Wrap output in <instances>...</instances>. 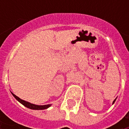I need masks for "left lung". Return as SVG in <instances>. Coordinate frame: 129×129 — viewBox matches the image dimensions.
Listing matches in <instances>:
<instances>
[{
	"label": "left lung",
	"mask_w": 129,
	"mask_h": 129,
	"mask_svg": "<svg viewBox=\"0 0 129 129\" xmlns=\"http://www.w3.org/2000/svg\"><path fill=\"white\" fill-rule=\"evenodd\" d=\"M115 100H116V99H115V100H114V101H113V104H114V102H115Z\"/></svg>",
	"instance_id": "1"
}]
</instances>
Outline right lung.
<instances>
[{
    "mask_svg": "<svg viewBox=\"0 0 129 129\" xmlns=\"http://www.w3.org/2000/svg\"><path fill=\"white\" fill-rule=\"evenodd\" d=\"M12 93V92H11ZM12 94L13 95V96L15 97L16 99H17L19 102H21V104L24 105L25 106L27 107V108H30V109H33V110H44V109H46V108H49V106H51V104H47V105H43V106H39V105H35V104H31V103H29V102H27V101H25V100H21V98H19L18 96H17L16 95L12 93Z\"/></svg>",
    "mask_w": 129,
    "mask_h": 129,
    "instance_id": "obj_1",
    "label": "right lung"
}]
</instances>
